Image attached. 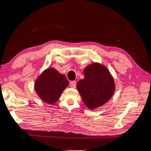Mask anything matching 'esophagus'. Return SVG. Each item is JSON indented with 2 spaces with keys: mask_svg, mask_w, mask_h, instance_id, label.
Masks as SVG:
<instances>
[{
  "mask_svg": "<svg viewBox=\"0 0 151 151\" xmlns=\"http://www.w3.org/2000/svg\"><path fill=\"white\" fill-rule=\"evenodd\" d=\"M76 84H77V83H76V80H73V81L70 82V86L73 88H75L76 87Z\"/></svg>",
  "mask_w": 151,
  "mask_h": 151,
  "instance_id": "1",
  "label": "esophagus"
}]
</instances>
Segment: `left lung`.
Returning <instances> with one entry per match:
<instances>
[{
    "instance_id": "left-lung-1",
    "label": "left lung",
    "mask_w": 151,
    "mask_h": 151,
    "mask_svg": "<svg viewBox=\"0 0 151 151\" xmlns=\"http://www.w3.org/2000/svg\"><path fill=\"white\" fill-rule=\"evenodd\" d=\"M85 78L77 83V89L87 107L95 109L104 105L114 92V80L107 68L93 63L84 69Z\"/></svg>"
}]
</instances>
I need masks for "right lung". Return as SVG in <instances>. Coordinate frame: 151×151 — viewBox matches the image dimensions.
Segmentation results:
<instances>
[{
	"label": "right lung",
	"instance_id": "1",
	"mask_svg": "<svg viewBox=\"0 0 151 151\" xmlns=\"http://www.w3.org/2000/svg\"><path fill=\"white\" fill-rule=\"evenodd\" d=\"M68 85L64 75L55 68H48L35 82V88L39 96L46 103L52 104L59 99L64 89Z\"/></svg>",
	"mask_w": 151,
	"mask_h": 151
}]
</instances>
